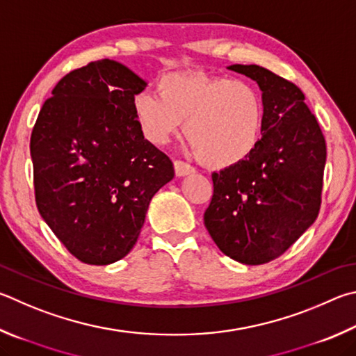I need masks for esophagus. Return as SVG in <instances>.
Returning <instances> with one entry per match:
<instances>
[{
	"mask_svg": "<svg viewBox=\"0 0 356 356\" xmlns=\"http://www.w3.org/2000/svg\"><path fill=\"white\" fill-rule=\"evenodd\" d=\"M174 172H176L177 177H185L195 172V168L190 166L188 163H184V161L176 160L174 161Z\"/></svg>",
	"mask_w": 356,
	"mask_h": 356,
	"instance_id": "esophagus-1",
	"label": "esophagus"
}]
</instances>
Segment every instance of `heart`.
Instances as JSON below:
<instances>
[{"label":"heart","mask_w":356,"mask_h":356,"mask_svg":"<svg viewBox=\"0 0 356 356\" xmlns=\"http://www.w3.org/2000/svg\"><path fill=\"white\" fill-rule=\"evenodd\" d=\"M157 95L134 96L135 120L152 145H165L185 122V135L204 165L227 170L252 156L260 143L264 107L248 81L197 71L168 73Z\"/></svg>","instance_id":"b5f03b06"}]
</instances>
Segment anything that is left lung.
I'll return each mask as SVG.
<instances>
[{
    "instance_id": "1",
    "label": "left lung",
    "mask_w": 356,
    "mask_h": 356,
    "mask_svg": "<svg viewBox=\"0 0 356 356\" xmlns=\"http://www.w3.org/2000/svg\"><path fill=\"white\" fill-rule=\"evenodd\" d=\"M261 90L260 143L243 163L213 172L204 224L219 250L243 264L280 257L319 215L327 147L305 96L260 65H230Z\"/></svg>"
}]
</instances>
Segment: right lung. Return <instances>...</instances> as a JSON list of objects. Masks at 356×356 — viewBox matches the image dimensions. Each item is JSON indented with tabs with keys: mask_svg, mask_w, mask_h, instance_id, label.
I'll list each match as a JSON object with an SVG mask.
<instances>
[{
	"mask_svg": "<svg viewBox=\"0 0 356 356\" xmlns=\"http://www.w3.org/2000/svg\"><path fill=\"white\" fill-rule=\"evenodd\" d=\"M147 82L101 59L62 77L31 135L35 202L77 260L106 266L137 243L171 160L145 140L134 96Z\"/></svg>",
	"mask_w": 356,
	"mask_h": 356,
	"instance_id": "add662e5",
	"label": "right lung"
}]
</instances>
